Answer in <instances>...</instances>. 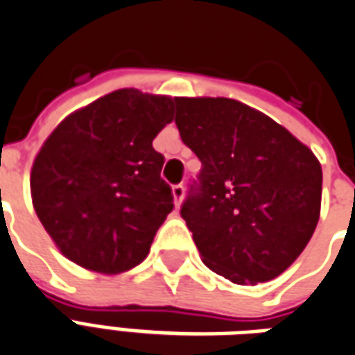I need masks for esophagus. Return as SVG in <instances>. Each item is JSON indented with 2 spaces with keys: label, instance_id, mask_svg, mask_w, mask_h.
<instances>
[{
  "label": "esophagus",
  "instance_id": "1",
  "mask_svg": "<svg viewBox=\"0 0 355 355\" xmlns=\"http://www.w3.org/2000/svg\"><path fill=\"white\" fill-rule=\"evenodd\" d=\"M172 195H174L175 206H180V204L183 202V196H185V187H183L181 183H178V185L172 187Z\"/></svg>",
  "mask_w": 355,
  "mask_h": 355
}]
</instances>
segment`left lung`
Listing matches in <instances>:
<instances>
[{
	"mask_svg": "<svg viewBox=\"0 0 355 355\" xmlns=\"http://www.w3.org/2000/svg\"><path fill=\"white\" fill-rule=\"evenodd\" d=\"M175 124L202 162L181 217L204 265L240 286L280 276L320 219L322 166L314 153L231 98H175Z\"/></svg>",
	"mask_w": 355,
	"mask_h": 355,
	"instance_id": "left-lung-1",
	"label": "left lung"
}]
</instances>
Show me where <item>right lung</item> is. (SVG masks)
I'll list each match as a JSON object with an SVG mask.
<instances>
[{"label": "right lung", "mask_w": 355, "mask_h": 355, "mask_svg": "<svg viewBox=\"0 0 355 355\" xmlns=\"http://www.w3.org/2000/svg\"><path fill=\"white\" fill-rule=\"evenodd\" d=\"M175 98L121 89L64 119L33 160L35 214L69 261L119 274L146 259L174 209L153 139Z\"/></svg>", "instance_id": "1"}]
</instances>
